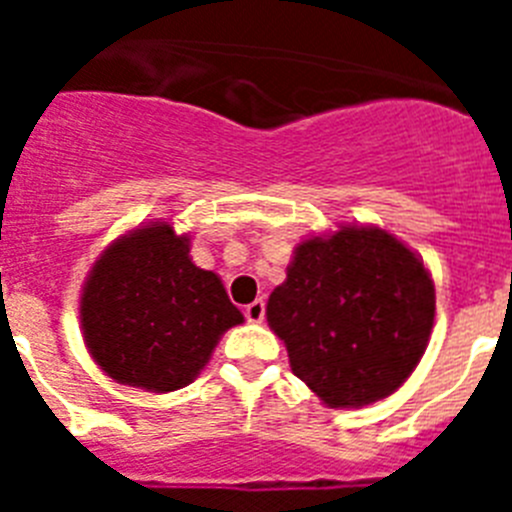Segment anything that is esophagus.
Masks as SVG:
<instances>
[{"instance_id": "obj_1", "label": "esophagus", "mask_w": 512, "mask_h": 512, "mask_svg": "<svg viewBox=\"0 0 512 512\" xmlns=\"http://www.w3.org/2000/svg\"><path fill=\"white\" fill-rule=\"evenodd\" d=\"M246 320L248 323H264V315H266V305L264 300H253L251 305H246Z\"/></svg>"}]
</instances>
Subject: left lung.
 <instances>
[{"label": "left lung", "instance_id": "8db88e82", "mask_svg": "<svg viewBox=\"0 0 512 512\" xmlns=\"http://www.w3.org/2000/svg\"><path fill=\"white\" fill-rule=\"evenodd\" d=\"M433 315L436 289L423 261L369 225L302 241L266 305L295 377L328 408L390 397L418 366Z\"/></svg>", "mask_w": 512, "mask_h": 512}]
</instances>
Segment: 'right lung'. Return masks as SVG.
Segmentation results:
<instances>
[{
  "label": "right lung",
  "mask_w": 512,
  "mask_h": 512,
  "mask_svg": "<svg viewBox=\"0 0 512 512\" xmlns=\"http://www.w3.org/2000/svg\"><path fill=\"white\" fill-rule=\"evenodd\" d=\"M241 310L223 282L189 259V235L153 223L120 235L81 292V328L92 359L120 384L182 390L197 379Z\"/></svg>",
  "instance_id": "obj_1"
}]
</instances>
